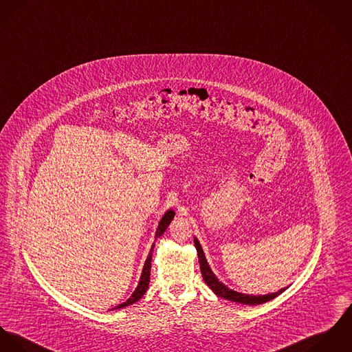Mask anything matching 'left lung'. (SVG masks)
I'll return each mask as SVG.
<instances>
[{
    "label": "left lung",
    "instance_id": "1",
    "mask_svg": "<svg viewBox=\"0 0 352 352\" xmlns=\"http://www.w3.org/2000/svg\"><path fill=\"white\" fill-rule=\"evenodd\" d=\"M195 245L197 250V255H198V262H199V269H201V274L202 278L205 280V283L209 286V289L219 297L232 301V302H239L243 305H259V304H265L267 301H272L275 297H278L279 294H282L289 286L282 287L280 290L275 292V293H270V294H263V296H252V294H244V293H239L234 292L232 289H230L227 285H224L223 282L219 280V278L214 275L212 272L206 256L204 254V250L198 241V239L195 236Z\"/></svg>",
    "mask_w": 352,
    "mask_h": 352
}]
</instances>
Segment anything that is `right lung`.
Masks as SVG:
<instances>
[{
	"instance_id": "add662e5",
	"label": "right lung",
	"mask_w": 352,
	"mask_h": 352,
	"mask_svg": "<svg viewBox=\"0 0 352 352\" xmlns=\"http://www.w3.org/2000/svg\"><path fill=\"white\" fill-rule=\"evenodd\" d=\"M174 216H175V212H174L173 209H168V210L162 216V219H160V221H159V224H157L155 237H159V236H162V234H164V231H166V230H167V227L170 226V223H171V220L174 219ZM154 247H155V243L151 245V250H150V252H148V255H147V259H146V262H144V266H143V272H142V275H140L139 283H138V286H136L135 292L132 293V296H131L125 302L120 304V305L115 307V308H112V309H109V311H115V309H120V308H124V307H129V305L135 304L136 301H139V300L144 296V293H146V292H147V289H148V283H150L151 258H153Z\"/></svg>"
}]
</instances>
